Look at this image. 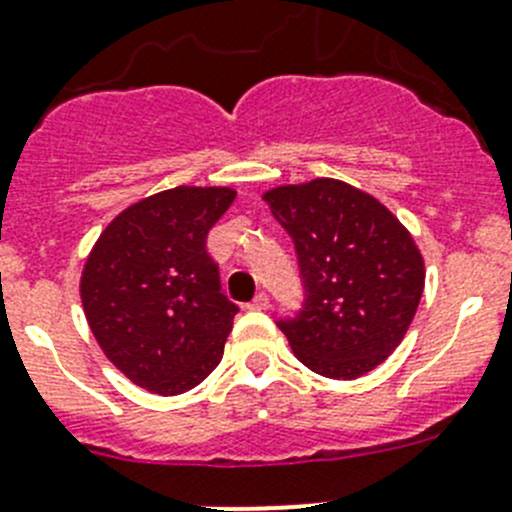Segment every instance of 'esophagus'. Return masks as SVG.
Returning a JSON list of instances; mask_svg holds the SVG:
<instances>
[{
	"instance_id": "1",
	"label": "esophagus",
	"mask_w": 512,
	"mask_h": 512,
	"mask_svg": "<svg viewBox=\"0 0 512 512\" xmlns=\"http://www.w3.org/2000/svg\"><path fill=\"white\" fill-rule=\"evenodd\" d=\"M250 307H255V310H270V297H267L265 292H260V295L250 302Z\"/></svg>"
}]
</instances>
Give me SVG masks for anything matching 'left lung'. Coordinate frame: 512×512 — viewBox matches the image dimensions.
Here are the masks:
<instances>
[{"label": "left lung", "instance_id": "8db88e82", "mask_svg": "<svg viewBox=\"0 0 512 512\" xmlns=\"http://www.w3.org/2000/svg\"><path fill=\"white\" fill-rule=\"evenodd\" d=\"M262 200L295 242L305 302L280 320L305 367L355 380L403 342L425 287L413 235L388 207L347 182L282 185Z\"/></svg>", "mask_w": 512, "mask_h": 512}]
</instances>
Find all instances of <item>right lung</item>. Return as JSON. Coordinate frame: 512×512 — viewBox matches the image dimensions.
<instances>
[{
    "label": "right lung",
    "instance_id": "obj_1",
    "mask_svg": "<svg viewBox=\"0 0 512 512\" xmlns=\"http://www.w3.org/2000/svg\"><path fill=\"white\" fill-rule=\"evenodd\" d=\"M230 187H175L119 212L84 262L79 295L117 370L155 395L200 385L222 360L240 307L222 295L207 232Z\"/></svg>",
    "mask_w": 512,
    "mask_h": 512
}]
</instances>
